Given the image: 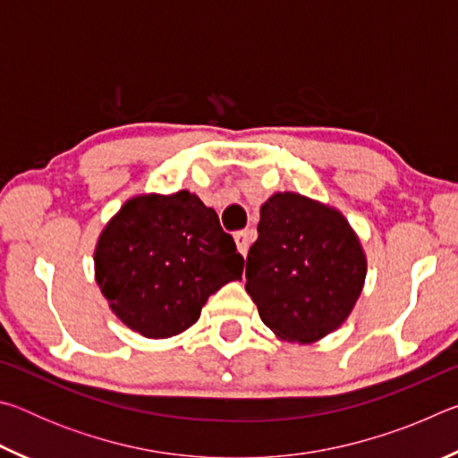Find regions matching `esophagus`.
<instances>
[{
	"label": "esophagus",
	"instance_id": "1",
	"mask_svg": "<svg viewBox=\"0 0 458 458\" xmlns=\"http://www.w3.org/2000/svg\"><path fill=\"white\" fill-rule=\"evenodd\" d=\"M234 240H236L238 250L246 254L248 248H250V244H252V240H254V232L252 230H238V232H234Z\"/></svg>",
	"mask_w": 458,
	"mask_h": 458
}]
</instances>
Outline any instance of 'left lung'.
Listing matches in <instances>:
<instances>
[{
	"label": "left lung",
	"instance_id": "left-lung-1",
	"mask_svg": "<svg viewBox=\"0 0 458 458\" xmlns=\"http://www.w3.org/2000/svg\"><path fill=\"white\" fill-rule=\"evenodd\" d=\"M366 278L358 236L333 208L275 193L246 257V293L278 337L311 344L347 319Z\"/></svg>",
	"mask_w": 458,
	"mask_h": 458
}]
</instances>
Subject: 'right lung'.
Listing matches in <instances>:
<instances>
[{
    "instance_id": "add662e5",
    "label": "right lung",
    "mask_w": 458,
    "mask_h": 458,
    "mask_svg": "<svg viewBox=\"0 0 458 458\" xmlns=\"http://www.w3.org/2000/svg\"><path fill=\"white\" fill-rule=\"evenodd\" d=\"M242 267L218 214L185 190L129 199L95 252L97 283L113 311L153 339L191 327L210 294L242 278Z\"/></svg>"
}]
</instances>
